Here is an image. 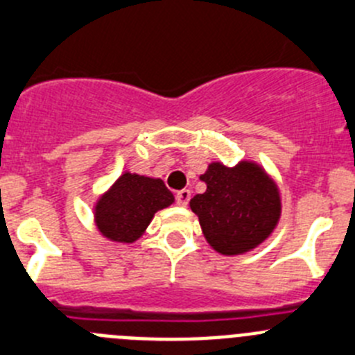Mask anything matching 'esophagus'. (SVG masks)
Segmentation results:
<instances>
[{
    "instance_id": "1",
    "label": "esophagus",
    "mask_w": 355,
    "mask_h": 355,
    "mask_svg": "<svg viewBox=\"0 0 355 355\" xmlns=\"http://www.w3.org/2000/svg\"><path fill=\"white\" fill-rule=\"evenodd\" d=\"M191 198V191L190 190H181L175 193V202H178V205H188V202H190Z\"/></svg>"
}]
</instances>
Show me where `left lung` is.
Returning a JSON list of instances; mask_svg holds the SVG:
<instances>
[{"instance_id":"obj_1","label":"left lung","mask_w":355,"mask_h":355,"mask_svg":"<svg viewBox=\"0 0 355 355\" xmlns=\"http://www.w3.org/2000/svg\"><path fill=\"white\" fill-rule=\"evenodd\" d=\"M200 180L207 190L195 195L190 207L216 251L242 254L272 234L281 216V197L258 165L242 162L228 168L211 164Z\"/></svg>"}]
</instances>
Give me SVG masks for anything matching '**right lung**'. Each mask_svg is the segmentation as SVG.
Wrapping results in <instances>:
<instances>
[{"instance_id":"1","label":"right lung","mask_w":355,"mask_h":355,"mask_svg":"<svg viewBox=\"0 0 355 355\" xmlns=\"http://www.w3.org/2000/svg\"><path fill=\"white\" fill-rule=\"evenodd\" d=\"M174 202L162 180L125 172L97 202L96 223L104 237L116 242L137 241L155 212Z\"/></svg>"}]
</instances>
